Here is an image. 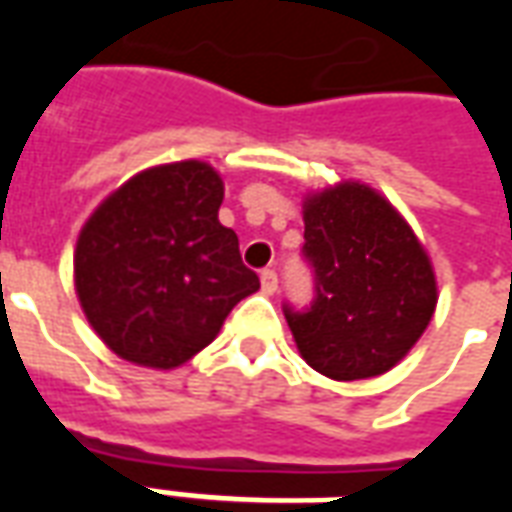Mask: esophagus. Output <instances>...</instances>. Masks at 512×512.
Here are the masks:
<instances>
[{
  "label": "esophagus",
  "instance_id": "34e87169",
  "mask_svg": "<svg viewBox=\"0 0 512 512\" xmlns=\"http://www.w3.org/2000/svg\"><path fill=\"white\" fill-rule=\"evenodd\" d=\"M260 288H263V293H277L279 277L274 268H266V271L260 274Z\"/></svg>",
  "mask_w": 512,
  "mask_h": 512
}]
</instances>
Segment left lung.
<instances>
[{"mask_svg": "<svg viewBox=\"0 0 512 512\" xmlns=\"http://www.w3.org/2000/svg\"><path fill=\"white\" fill-rule=\"evenodd\" d=\"M315 296L285 304L293 340L312 370L334 381L395 367L428 329L436 277L417 235L362 183H343L304 205V246Z\"/></svg>", "mask_w": 512, "mask_h": 512, "instance_id": "8db88e82", "label": "left lung"}]
</instances>
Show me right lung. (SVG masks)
<instances>
[{
    "label": "right lung",
    "mask_w": 512,
    "mask_h": 512,
    "mask_svg": "<svg viewBox=\"0 0 512 512\" xmlns=\"http://www.w3.org/2000/svg\"><path fill=\"white\" fill-rule=\"evenodd\" d=\"M222 197L208 164H164L128 180L84 224L76 293L117 356L156 370L183 365L260 288L238 235L219 224Z\"/></svg>",
    "instance_id": "obj_1"
}]
</instances>
